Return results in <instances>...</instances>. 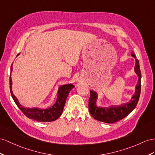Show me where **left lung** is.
<instances>
[{
  "mask_svg": "<svg viewBox=\"0 0 155 155\" xmlns=\"http://www.w3.org/2000/svg\"><path fill=\"white\" fill-rule=\"evenodd\" d=\"M131 55L136 59V55H135L134 51L131 53ZM134 70L138 76V82L136 86V91H135L134 96L132 97L131 100L126 104H122L119 106H110L109 107H98L96 104L98 95L94 91L90 90L88 107L90 113L94 118L105 123H114L128 116L135 109L138 103L141 93V74L140 63L137 59H136V65H135Z\"/></svg>",
  "mask_w": 155,
  "mask_h": 155,
  "instance_id": "obj_1",
  "label": "left lung"
}]
</instances>
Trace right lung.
Masks as SVG:
<instances>
[{
  "mask_svg": "<svg viewBox=\"0 0 155 155\" xmlns=\"http://www.w3.org/2000/svg\"><path fill=\"white\" fill-rule=\"evenodd\" d=\"M18 54V55H19ZM11 73L12 71V64L11 65ZM12 81L11 75L10 77V93L14 102L20 109L22 113L29 118L33 119L38 122H51L54 121L61 116L63 108H64L66 99L68 96L70 91L72 90L74 86L71 84L61 85L59 87L58 91V97L55 104L49 108L41 109L39 108H26L23 107L17 97H15L12 90Z\"/></svg>",
  "mask_w": 155,
  "mask_h": 155,
  "instance_id": "add662e5",
  "label": "right lung"
}]
</instances>
